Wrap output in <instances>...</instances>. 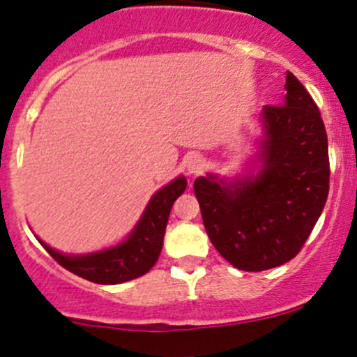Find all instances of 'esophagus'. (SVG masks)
Segmentation results:
<instances>
[{"label": "esophagus", "instance_id": "1", "mask_svg": "<svg viewBox=\"0 0 357 357\" xmlns=\"http://www.w3.org/2000/svg\"><path fill=\"white\" fill-rule=\"evenodd\" d=\"M186 171L188 174H199V172L204 169V158H202L199 153H193L186 158Z\"/></svg>", "mask_w": 357, "mask_h": 357}]
</instances>
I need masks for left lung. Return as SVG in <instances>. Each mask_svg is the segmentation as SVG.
<instances>
[{
  "label": "left lung",
  "instance_id": "8db88e82",
  "mask_svg": "<svg viewBox=\"0 0 357 357\" xmlns=\"http://www.w3.org/2000/svg\"><path fill=\"white\" fill-rule=\"evenodd\" d=\"M280 105L262 107V136L247 172L193 183L205 231L242 271L276 268L298 254L321 215L330 188L328 138L307 89L287 72Z\"/></svg>",
  "mask_w": 357,
  "mask_h": 357
}]
</instances>
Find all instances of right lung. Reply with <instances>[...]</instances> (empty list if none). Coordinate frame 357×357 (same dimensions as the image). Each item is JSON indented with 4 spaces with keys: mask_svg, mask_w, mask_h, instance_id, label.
Wrapping results in <instances>:
<instances>
[{
    "mask_svg": "<svg viewBox=\"0 0 357 357\" xmlns=\"http://www.w3.org/2000/svg\"><path fill=\"white\" fill-rule=\"evenodd\" d=\"M186 190V178L178 176L162 186L146 204L142 218L128 236L117 245L89 254H63L43 242L50 255L60 266L81 278L100 285H117L143 276L155 266L164 243L165 226L174 200Z\"/></svg>",
    "mask_w": 357,
    "mask_h": 357,
    "instance_id": "add662e5",
    "label": "right lung"
}]
</instances>
